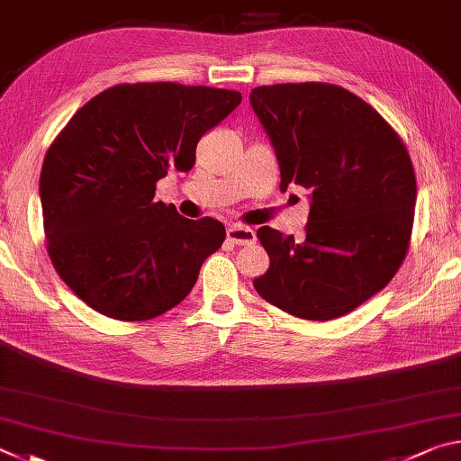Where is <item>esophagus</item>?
<instances>
[{"label": "esophagus", "mask_w": 461, "mask_h": 461, "mask_svg": "<svg viewBox=\"0 0 461 461\" xmlns=\"http://www.w3.org/2000/svg\"><path fill=\"white\" fill-rule=\"evenodd\" d=\"M226 240H230L232 245H251L255 243V230L251 226L230 224L226 229Z\"/></svg>", "instance_id": "obj_1"}]
</instances>
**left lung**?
<instances>
[{"label":"left lung","instance_id":"8db88e82","mask_svg":"<svg viewBox=\"0 0 461 461\" xmlns=\"http://www.w3.org/2000/svg\"><path fill=\"white\" fill-rule=\"evenodd\" d=\"M249 101L276 149L281 192L292 184L312 192L303 240L257 230L271 265L253 285L295 318H340L381 292L405 259L417 200L409 151L342 86H257Z\"/></svg>","mask_w":461,"mask_h":461}]
</instances>
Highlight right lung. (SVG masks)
Returning <instances> with one entry per match:
<instances>
[{
	"mask_svg": "<svg viewBox=\"0 0 461 461\" xmlns=\"http://www.w3.org/2000/svg\"><path fill=\"white\" fill-rule=\"evenodd\" d=\"M240 99L226 88L117 85L56 137L40 174L48 255L86 305L141 321L190 294L226 230L214 218L190 221L153 200L156 182L169 169H192L200 137Z\"/></svg>",
	"mask_w": 461,
	"mask_h": 461,
	"instance_id": "right-lung-1",
	"label": "right lung"
}]
</instances>
